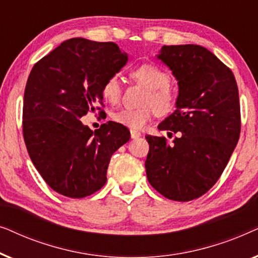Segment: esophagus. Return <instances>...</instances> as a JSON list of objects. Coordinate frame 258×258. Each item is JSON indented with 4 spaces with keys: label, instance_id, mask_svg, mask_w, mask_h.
Masks as SVG:
<instances>
[{
    "label": "esophagus",
    "instance_id": "obj_1",
    "mask_svg": "<svg viewBox=\"0 0 258 258\" xmlns=\"http://www.w3.org/2000/svg\"><path fill=\"white\" fill-rule=\"evenodd\" d=\"M130 136H132V139H139L141 136V133L136 132V130H130Z\"/></svg>",
    "mask_w": 258,
    "mask_h": 258
}]
</instances>
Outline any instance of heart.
<instances>
[{"label": "heart", "mask_w": 258, "mask_h": 258, "mask_svg": "<svg viewBox=\"0 0 258 258\" xmlns=\"http://www.w3.org/2000/svg\"><path fill=\"white\" fill-rule=\"evenodd\" d=\"M134 82L147 88L139 109H121L111 115L119 124L133 130H141L156 114L164 116L174 109L177 100V91L170 83V75L158 66L146 64L136 67L130 72ZM102 97L112 105L119 103L122 97V84L117 76H109L101 88Z\"/></svg>", "instance_id": "heart-1"}]
</instances>
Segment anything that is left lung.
<instances>
[{
  "instance_id": "left-lung-1",
  "label": "left lung",
  "mask_w": 258,
  "mask_h": 258,
  "mask_svg": "<svg viewBox=\"0 0 258 258\" xmlns=\"http://www.w3.org/2000/svg\"><path fill=\"white\" fill-rule=\"evenodd\" d=\"M157 57L179 89L176 110L158 129L181 136L171 146L163 136L146 137L147 177L161 195L188 202L213 188L238 142V88L230 68L201 45H164Z\"/></svg>"
}]
</instances>
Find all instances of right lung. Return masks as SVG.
Masks as SVG:
<instances>
[{
    "label": "right lung",
    "instance_id": "right-lung-1",
    "mask_svg": "<svg viewBox=\"0 0 258 258\" xmlns=\"http://www.w3.org/2000/svg\"><path fill=\"white\" fill-rule=\"evenodd\" d=\"M128 61L114 42L75 37L35 63L23 100L22 126L28 154L42 178L70 199L93 195L107 182L111 155L130 139L109 121L90 130L80 118L103 112L102 84Z\"/></svg>",
    "mask_w": 258,
    "mask_h": 258
}]
</instances>
